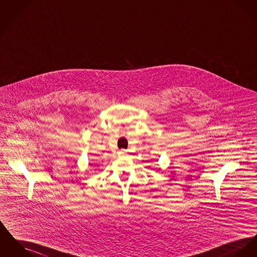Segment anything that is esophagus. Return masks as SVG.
Wrapping results in <instances>:
<instances>
[{"label": "esophagus", "mask_w": 257, "mask_h": 257, "mask_svg": "<svg viewBox=\"0 0 257 257\" xmlns=\"http://www.w3.org/2000/svg\"><path fill=\"white\" fill-rule=\"evenodd\" d=\"M125 154H126V150H123V149H121V150L118 152L119 156H124Z\"/></svg>", "instance_id": "34e87169"}]
</instances>
